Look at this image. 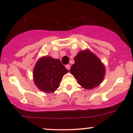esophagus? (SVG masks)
Wrapping results in <instances>:
<instances>
[{
    "instance_id": "esophagus-1",
    "label": "esophagus",
    "mask_w": 133,
    "mask_h": 133,
    "mask_svg": "<svg viewBox=\"0 0 133 133\" xmlns=\"http://www.w3.org/2000/svg\"><path fill=\"white\" fill-rule=\"evenodd\" d=\"M65 68H66L67 69L70 70V68H71V66H70V65H69V64H68V65H65Z\"/></svg>"
}]
</instances>
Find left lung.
I'll list each match as a JSON object with an SVG mask.
<instances>
[{"label": "left lung", "mask_w": 133, "mask_h": 133, "mask_svg": "<svg viewBox=\"0 0 133 133\" xmlns=\"http://www.w3.org/2000/svg\"><path fill=\"white\" fill-rule=\"evenodd\" d=\"M70 72L82 88L92 89L99 86L105 76L104 65L97 56L89 50L79 52L74 57Z\"/></svg>", "instance_id": "left-lung-1"}]
</instances>
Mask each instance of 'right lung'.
Masks as SVG:
<instances>
[{
    "label": "right lung",
    "mask_w": 133,
    "mask_h": 133,
    "mask_svg": "<svg viewBox=\"0 0 133 133\" xmlns=\"http://www.w3.org/2000/svg\"><path fill=\"white\" fill-rule=\"evenodd\" d=\"M68 71L59 59L50 56L42 57L34 68V83L41 91L53 92L59 88L62 77Z\"/></svg>",
    "instance_id": "add662e5"
}]
</instances>
